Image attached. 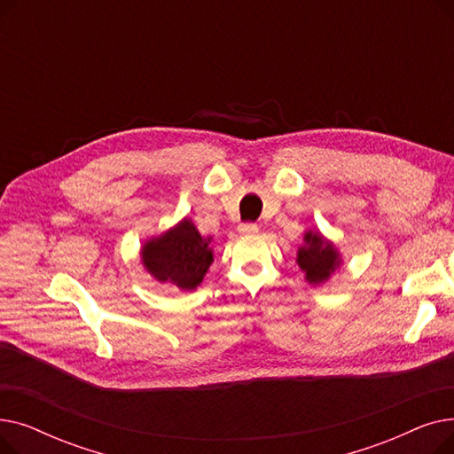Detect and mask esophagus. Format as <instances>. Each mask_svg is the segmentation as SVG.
Wrapping results in <instances>:
<instances>
[{
	"label": "esophagus",
	"instance_id": "obj_1",
	"mask_svg": "<svg viewBox=\"0 0 454 454\" xmlns=\"http://www.w3.org/2000/svg\"><path fill=\"white\" fill-rule=\"evenodd\" d=\"M257 230H259V226H257L255 223H243V224L239 226V231H241V233H245V235L257 233Z\"/></svg>",
	"mask_w": 454,
	"mask_h": 454
}]
</instances>
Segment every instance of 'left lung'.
<instances>
[{
	"label": "left lung",
	"instance_id": "obj_1",
	"mask_svg": "<svg viewBox=\"0 0 454 454\" xmlns=\"http://www.w3.org/2000/svg\"><path fill=\"white\" fill-rule=\"evenodd\" d=\"M298 265L305 272V279L317 285L325 281L329 274L337 269L339 255L320 235L307 231L305 247L298 250Z\"/></svg>",
	"mask_w": 454,
	"mask_h": 454
}]
</instances>
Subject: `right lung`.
Wrapping results in <instances>:
<instances>
[{"instance_id": "add662e5", "label": "right lung", "mask_w": 454, "mask_h": 454, "mask_svg": "<svg viewBox=\"0 0 454 454\" xmlns=\"http://www.w3.org/2000/svg\"><path fill=\"white\" fill-rule=\"evenodd\" d=\"M213 261L211 248L187 219L143 247V263L160 281H171L182 291L200 285Z\"/></svg>"}]
</instances>
